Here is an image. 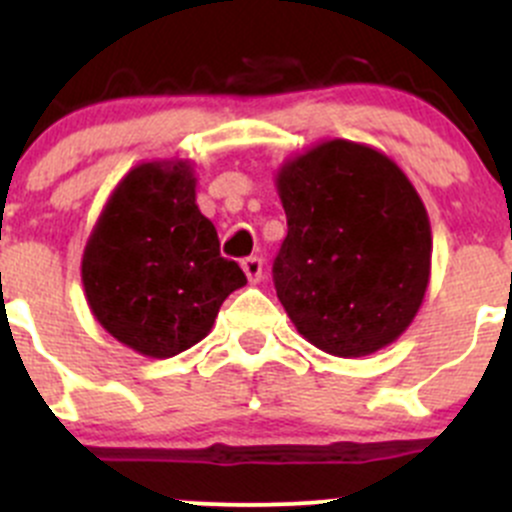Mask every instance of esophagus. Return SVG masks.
Returning <instances> with one entry per match:
<instances>
[{"instance_id": "1", "label": "esophagus", "mask_w": 512, "mask_h": 512, "mask_svg": "<svg viewBox=\"0 0 512 512\" xmlns=\"http://www.w3.org/2000/svg\"><path fill=\"white\" fill-rule=\"evenodd\" d=\"M242 270H245L247 280H250V282H260L262 280V260H260V257H245V260H242Z\"/></svg>"}]
</instances>
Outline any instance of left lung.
Instances as JSON below:
<instances>
[{"instance_id": "8db88e82", "label": "left lung", "mask_w": 512, "mask_h": 512, "mask_svg": "<svg viewBox=\"0 0 512 512\" xmlns=\"http://www.w3.org/2000/svg\"><path fill=\"white\" fill-rule=\"evenodd\" d=\"M277 193L287 237L272 280L297 332L349 359L396 342L431 277V223L404 170L334 138L287 160Z\"/></svg>"}]
</instances>
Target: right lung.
I'll return each mask as SVG.
<instances>
[{"instance_id":"obj_1","label":"right lung","mask_w":512,"mask_h":512,"mask_svg":"<svg viewBox=\"0 0 512 512\" xmlns=\"http://www.w3.org/2000/svg\"><path fill=\"white\" fill-rule=\"evenodd\" d=\"M81 280L111 337L168 359L208 337L220 304L247 277L220 257L215 225L195 205L193 165L153 160L111 193L86 242Z\"/></svg>"}]
</instances>
